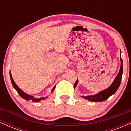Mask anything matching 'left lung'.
<instances>
[{
    "instance_id": "8db88e82",
    "label": "left lung",
    "mask_w": 131,
    "mask_h": 131,
    "mask_svg": "<svg viewBox=\"0 0 131 131\" xmlns=\"http://www.w3.org/2000/svg\"><path fill=\"white\" fill-rule=\"evenodd\" d=\"M120 60H121V67H120L119 71L118 72V74L116 76L115 80L112 82L108 88L106 89L103 90V91L99 92L97 94L95 95H82L81 96L82 98L86 99L89 101L93 102H103L105 100H107L110 97L111 95H113L116 92L118 89L120 85V83L121 81V78H122L123 71V60L121 57V52H120ZM78 84V79H77L76 82L74 83V88H76V85Z\"/></svg>"
}]
</instances>
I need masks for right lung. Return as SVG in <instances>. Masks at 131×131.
<instances>
[{
	"mask_svg": "<svg viewBox=\"0 0 131 131\" xmlns=\"http://www.w3.org/2000/svg\"><path fill=\"white\" fill-rule=\"evenodd\" d=\"M10 79H11V82H12V84L13 87L15 88V89L16 91H17V92L18 93V94L21 96V97H22L23 99H25V100H32V102H40V100H44V99H46L48 98V96H47V97H45L36 98V97H34V96L31 95L26 94V93H25V92L21 91V90L20 89H19L18 87L16 85L15 82L14 81H13V79L12 78V74H11V73H10ZM55 85L53 87V89H52L51 93L53 92L54 91V90H55Z\"/></svg>",
	"mask_w": 131,
	"mask_h": 131,
	"instance_id": "right-lung-1",
	"label": "right lung"
}]
</instances>
